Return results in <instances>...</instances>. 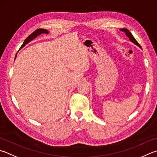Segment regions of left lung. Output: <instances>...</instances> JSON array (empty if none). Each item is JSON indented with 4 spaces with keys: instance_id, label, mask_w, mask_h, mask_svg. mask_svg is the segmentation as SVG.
<instances>
[{
    "instance_id": "obj_1",
    "label": "left lung",
    "mask_w": 157,
    "mask_h": 157,
    "mask_svg": "<svg viewBox=\"0 0 157 157\" xmlns=\"http://www.w3.org/2000/svg\"><path fill=\"white\" fill-rule=\"evenodd\" d=\"M120 30H121V31H123V32H124L125 33H126V35L128 37V38H129L131 42H133L134 44H136V45H137V46H138L139 47H140V48H141L140 44H139L138 43L137 41H136V40H135V38H134L133 36L132 35V33H131L130 32V31H129V30H128L127 29H121Z\"/></svg>"
}]
</instances>
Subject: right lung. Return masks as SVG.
Instances as JSON below:
<instances>
[{
  "label": "right lung",
  "instance_id": "add662e5",
  "mask_svg": "<svg viewBox=\"0 0 157 157\" xmlns=\"http://www.w3.org/2000/svg\"><path fill=\"white\" fill-rule=\"evenodd\" d=\"M42 33L47 34V33H49V31H48L47 29H36V31H34L31 34V35H29L26 39H25V40L24 41L23 44H22V46H21V48L24 47L25 45L29 43V42L32 40L33 39L36 38L37 36L40 35V34H42ZM15 59H16V58H15Z\"/></svg>",
  "mask_w": 157,
  "mask_h": 157
}]
</instances>
